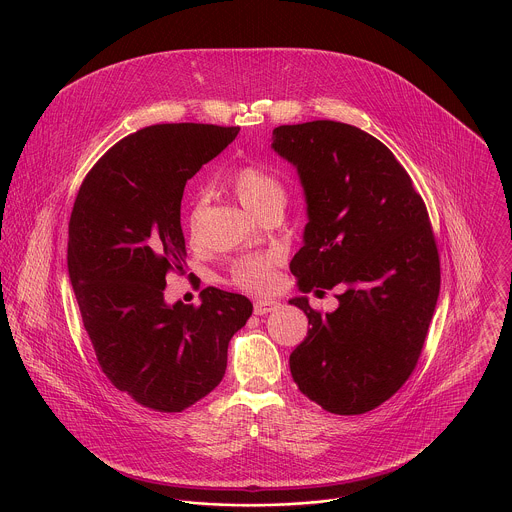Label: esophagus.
Segmentation results:
<instances>
[{"label":"esophagus","mask_w":512,"mask_h":512,"mask_svg":"<svg viewBox=\"0 0 512 512\" xmlns=\"http://www.w3.org/2000/svg\"><path fill=\"white\" fill-rule=\"evenodd\" d=\"M277 307H279V303L273 299H257L253 305V311H255V315H267V313L275 311Z\"/></svg>","instance_id":"esophagus-1"}]
</instances>
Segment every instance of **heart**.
Returning a JSON list of instances; mask_svg holds the SVG:
<instances>
[{
    "instance_id": "b5f03b06",
    "label": "heart",
    "mask_w": 512,
    "mask_h": 512,
    "mask_svg": "<svg viewBox=\"0 0 512 512\" xmlns=\"http://www.w3.org/2000/svg\"><path fill=\"white\" fill-rule=\"evenodd\" d=\"M229 185L239 197V201L255 215L271 203H285L283 183L269 169L255 163L237 167L229 177ZM187 223H189V231L195 233V227H197L195 207L191 209ZM275 261H277L275 253H259V255L243 257L231 265L229 281L235 287H241L245 291H267L273 283Z\"/></svg>"
}]
</instances>
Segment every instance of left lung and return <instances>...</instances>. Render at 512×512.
I'll return each mask as SVG.
<instances>
[{
  "label": "left lung",
  "instance_id": "1",
  "mask_svg": "<svg viewBox=\"0 0 512 512\" xmlns=\"http://www.w3.org/2000/svg\"><path fill=\"white\" fill-rule=\"evenodd\" d=\"M271 147L297 167L307 219L291 273L311 329L291 353L299 391L335 415H361L411 377L441 289L427 207L391 149L339 121L273 129ZM338 289L333 314L306 293Z\"/></svg>",
  "mask_w": 512,
  "mask_h": 512
}]
</instances>
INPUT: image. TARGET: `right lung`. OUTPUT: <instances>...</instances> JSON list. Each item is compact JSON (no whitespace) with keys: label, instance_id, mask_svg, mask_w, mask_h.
<instances>
[{"label":"right lung","instance_id":"obj_1","mask_svg":"<svg viewBox=\"0 0 512 512\" xmlns=\"http://www.w3.org/2000/svg\"><path fill=\"white\" fill-rule=\"evenodd\" d=\"M237 133L205 123L139 129L93 165L73 203L67 271L99 367L159 413H181L221 383L229 341L253 313L247 297L215 287L199 307L165 301V275L183 273L187 257L185 183Z\"/></svg>","mask_w":512,"mask_h":512}]
</instances>
